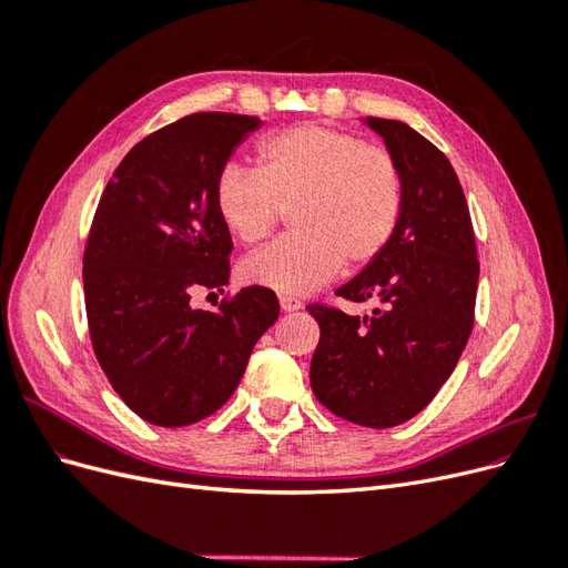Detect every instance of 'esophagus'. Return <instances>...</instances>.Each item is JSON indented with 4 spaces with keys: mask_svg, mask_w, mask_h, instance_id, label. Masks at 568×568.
Masks as SVG:
<instances>
[{
    "mask_svg": "<svg viewBox=\"0 0 568 568\" xmlns=\"http://www.w3.org/2000/svg\"><path fill=\"white\" fill-rule=\"evenodd\" d=\"M280 305H282L284 313H294V311H298V307H301L303 303H301L298 298H294V296L282 294V296H280Z\"/></svg>",
    "mask_w": 568,
    "mask_h": 568,
    "instance_id": "34e87169",
    "label": "esophagus"
}]
</instances>
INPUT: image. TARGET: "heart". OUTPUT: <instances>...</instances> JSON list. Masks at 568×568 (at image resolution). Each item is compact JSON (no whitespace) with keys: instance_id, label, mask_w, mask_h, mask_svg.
Instances as JSON below:
<instances>
[{"instance_id":"1","label":"heart","mask_w":568,"mask_h":568,"mask_svg":"<svg viewBox=\"0 0 568 568\" xmlns=\"http://www.w3.org/2000/svg\"><path fill=\"white\" fill-rule=\"evenodd\" d=\"M215 213L239 244L255 246L291 217L288 236L242 263L248 284L307 294L341 272L372 265L398 230L403 175L390 153L353 132L303 123L267 134L255 170L227 165Z\"/></svg>"}]
</instances>
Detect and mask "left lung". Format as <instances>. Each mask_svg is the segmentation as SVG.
<instances>
[{"mask_svg":"<svg viewBox=\"0 0 568 568\" xmlns=\"http://www.w3.org/2000/svg\"><path fill=\"white\" fill-rule=\"evenodd\" d=\"M403 175V213L386 251L336 296L365 317L307 305L320 324L315 398L336 417L398 426L448 382L474 326L478 257L469 205L445 153L400 120L365 118Z\"/></svg>","mask_w":568,"mask_h":568,"instance_id":"obj_1","label":"left lung"}]
</instances>
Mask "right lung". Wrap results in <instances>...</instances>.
<instances>
[{
  "instance_id": "right-lung-1",
  "label": "right lung",
  "mask_w": 568,
  "mask_h": 568,
  "mask_svg": "<svg viewBox=\"0 0 568 568\" xmlns=\"http://www.w3.org/2000/svg\"><path fill=\"white\" fill-rule=\"evenodd\" d=\"M261 125L255 115H184L130 149L97 205L82 257L92 348L113 390L149 424L211 417L280 317L265 286L242 288L215 313L189 303L196 288L230 282L232 236L213 186Z\"/></svg>"
}]
</instances>
